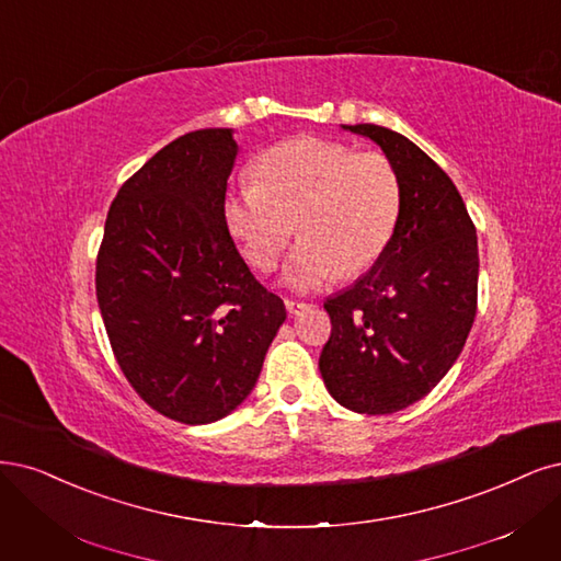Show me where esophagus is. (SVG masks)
Here are the masks:
<instances>
[{
    "mask_svg": "<svg viewBox=\"0 0 561 561\" xmlns=\"http://www.w3.org/2000/svg\"><path fill=\"white\" fill-rule=\"evenodd\" d=\"M285 308H287V313L297 316V313L304 311V308H308V304L306 301H295V299H285Z\"/></svg>",
    "mask_w": 561,
    "mask_h": 561,
    "instance_id": "esophagus-1",
    "label": "esophagus"
}]
</instances>
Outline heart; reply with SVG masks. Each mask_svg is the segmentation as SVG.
I'll list each match as a JSON object with an SVG mask.
<instances>
[{"instance_id": "heart-1", "label": "heart", "mask_w": 561, "mask_h": 561, "mask_svg": "<svg viewBox=\"0 0 561 561\" xmlns=\"http://www.w3.org/2000/svg\"><path fill=\"white\" fill-rule=\"evenodd\" d=\"M255 179L234 187L225 202L231 234L257 272H274L295 222L301 241L285 266V283L316 289L362 274L388 248L401 210V183L382 152L295 139L268 148Z\"/></svg>"}]
</instances>
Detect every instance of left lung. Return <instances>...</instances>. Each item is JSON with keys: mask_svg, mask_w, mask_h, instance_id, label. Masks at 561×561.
Instances as JSON below:
<instances>
[{"mask_svg": "<svg viewBox=\"0 0 561 561\" xmlns=\"http://www.w3.org/2000/svg\"><path fill=\"white\" fill-rule=\"evenodd\" d=\"M380 146L401 183L394 234L355 285L324 301L320 353L330 394L388 415L427 397L467 343L478 306V237L450 176L399 131L343 125Z\"/></svg>", "mask_w": 561, "mask_h": 561, "instance_id": "1", "label": "left lung"}]
</instances>
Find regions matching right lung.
I'll return each mask as SVG.
<instances>
[{
  "instance_id": "right-lung-1",
  "label": "right lung",
  "mask_w": 561,
  "mask_h": 561,
  "mask_svg": "<svg viewBox=\"0 0 561 561\" xmlns=\"http://www.w3.org/2000/svg\"><path fill=\"white\" fill-rule=\"evenodd\" d=\"M231 129L158 150L113 199L96 255V301L125 378L158 413L206 424L253 392L285 304L229 237Z\"/></svg>"
}]
</instances>
